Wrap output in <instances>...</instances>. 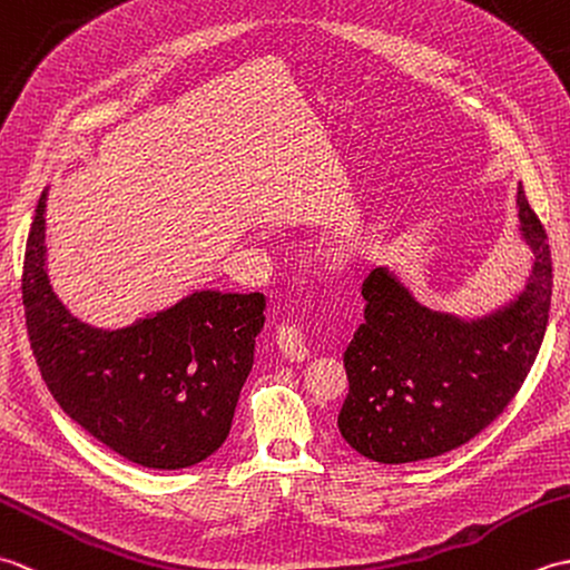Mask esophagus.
<instances>
[{
	"label": "esophagus",
	"mask_w": 570,
	"mask_h": 570,
	"mask_svg": "<svg viewBox=\"0 0 570 570\" xmlns=\"http://www.w3.org/2000/svg\"><path fill=\"white\" fill-rule=\"evenodd\" d=\"M276 347L278 353H282L286 360L292 362H301L308 357V345H306V337L304 331L298 328V325H278L276 331Z\"/></svg>",
	"instance_id": "esophagus-1"
}]
</instances>
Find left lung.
<instances>
[{
  "instance_id": "left-lung-1",
  "label": "left lung",
  "mask_w": 570,
  "mask_h": 570,
  "mask_svg": "<svg viewBox=\"0 0 570 570\" xmlns=\"http://www.w3.org/2000/svg\"><path fill=\"white\" fill-rule=\"evenodd\" d=\"M519 235L531 252L527 284L485 316L423 306L390 266L362 282L365 321L345 347L350 392L337 414L343 439L374 463L443 455L490 426L519 392L547 333L551 249L517 186Z\"/></svg>"
}]
</instances>
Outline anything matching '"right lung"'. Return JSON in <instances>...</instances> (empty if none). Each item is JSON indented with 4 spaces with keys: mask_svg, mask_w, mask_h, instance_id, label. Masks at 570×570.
I'll return each mask as SVG.
<instances>
[{
    "mask_svg": "<svg viewBox=\"0 0 570 570\" xmlns=\"http://www.w3.org/2000/svg\"><path fill=\"white\" fill-rule=\"evenodd\" d=\"M41 193L23 254L21 296L33 357L66 414L131 463L180 470L213 455L264 328V294L200 288L125 328L80 321L48 276Z\"/></svg>",
    "mask_w": 570,
    "mask_h": 570,
    "instance_id": "1",
    "label": "right lung"
}]
</instances>
